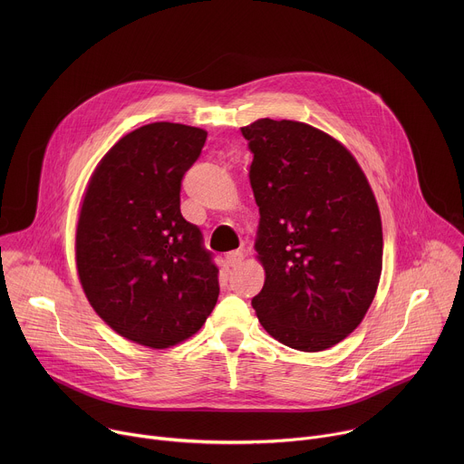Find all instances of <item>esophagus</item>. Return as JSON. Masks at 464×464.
I'll return each instance as SVG.
<instances>
[{"label": "esophagus", "instance_id": "34e87169", "mask_svg": "<svg viewBox=\"0 0 464 464\" xmlns=\"http://www.w3.org/2000/svg\"><path fill=\"white\" fill-rule=\"evenodd\" d=\"M226 260H227V264H229L231 268H238L240 264L244 262V253L242 251H231V253H227Z\"/></svg>", "mask_w": 464, "mask_h": 464}]
</instances>
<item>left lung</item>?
<instances>
[{
    "label": "left lung",
    "instance_id": "1",
    "mask_svg": "<svg viewBox=\"0 0 464 464\" xmlns=\"http://www.w3.org/2000/svg\"><path fill=\"white\" fill-rule=\"evenodd\" d=\"M240 131L253 154L255 249L266 272L251 306L277 342L324 351L362 323L378 288L374 194L354 156L310 124L258 119Z\"/></svg>",
    "mask_w": 464,
    "mask_h": 464
}]
</instances>
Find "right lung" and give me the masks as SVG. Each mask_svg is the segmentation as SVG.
Segmentation results:
<instances>
[{
  "mask_svg": "<svg viewBox=\"0 0 464 464\" xmlns=\"http://www.w3.org/2000/svg\"><path fill=\"white\" fill-rule=\"evenodd\" d=\"M202 128L145 124L97 165L77 226V270L93 310L122 338L167 349L202 328L220 285L200 227L179 211Z\"/></svg>",
  "mask_w": 464,
  "mask_h": 464,
  "instance_id": "obj_1",
  "label": "right lung"
}]
</instances>
